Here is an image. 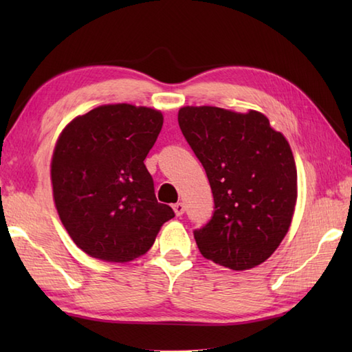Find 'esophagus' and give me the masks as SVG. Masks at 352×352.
<instances>
[{
    "mask_svg": "<svg viewBox=\"0 0 352 352\" xmlns=\"http://www.w3.org/2000/svg\"><path fill=\"white\" fill-rule=\"evenodd\" d=\"M172 208H174V212L177 216H182L184 213V204L183 203H177L172 206Z\"/></svg>",
    "mask_w": 352,
    "mask_h": 352,
    "instance_id": "obj_1",
    "label": "esophagus"
}]
</instances>
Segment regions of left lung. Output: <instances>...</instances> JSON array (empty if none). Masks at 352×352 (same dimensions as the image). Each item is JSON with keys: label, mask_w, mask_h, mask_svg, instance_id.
<instances>
[{"label": "left lung", "mask_w": 352, "mask_h": 352, "mask_svg": "<svg viewBox=\"0 0 352 352\" xmlns=\"http://www.w3.org/2000/svg\"><path fill=\"white\" fill-rule=\"evenodd\" d=\"M178 124L214 198L213 218L193 233L199 252L233 271L263 263L295 213L298 175L287 139L257 110L186 106Z\"/></svg>", "instance_id": "left-lung-1"}]
</instances>
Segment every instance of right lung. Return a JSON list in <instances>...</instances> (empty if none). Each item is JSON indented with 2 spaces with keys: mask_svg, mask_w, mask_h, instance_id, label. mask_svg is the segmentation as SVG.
<instances>
[{
  "mask_svg": "<svg viewBox=\"0 0 352 352\" xmlns=\"http://www.w3.org/2000/svg\"><path fill=\"white\" fill-rule=\"evenodd\" d=\"M162 125L160 110L122 102L76 116L62 130L51 159L52 198L87 256L110 263L139 258L175 216L157 203L144 163Z\"/></svg>",
  "mask_w": 352,
  "mask_h": 352,
  "instance_id": "add662e5",
  "label": "right lung"
}]
</instances>
